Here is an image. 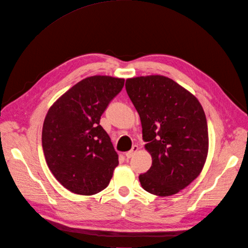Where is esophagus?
<instances>
[{
	"instance_id": "1",
	"label": "esophagus",
	"mask_w": 248,
	"mask_h": 248,
	"mask_svg": "<svg viewBox=\"0 0 248 248\" xmlns=\"http://www.w3.org/2000/svg\"><path fill=\"white\" fill-rule=\"evenodd\" d=\"M138 150H139V147H138V146H136V145L132 146V148H131L130 151H128V152H126V153H125V157H126L127 159L131 158V157H132L134 154H136V152L138 151Z\"/></svg>"
}]
</instances>
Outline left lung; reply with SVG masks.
Returning a JSON list of instances; mask_svg holds the SVG:
<instances>
[{
    "mask_svg": "<svg viewBox=\"0 0 248 248\" xmlns=\"http://www.w3.org/2000/svg\"><path fill=\"white\" fill-rule=\"evenodd\" d=\"M125 88L152 156L151 168L139 176L140 185L155 196L175 194L188 186L205 164L208 126L204 109L191 93L162 76L128 78Z\"/></svg>",
    "mask_w": 248,
    "mask_h": 248,
    "instance_id": "1",
    "label": "left lung"
}]
</instances>
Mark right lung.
<instances>
[{"label": "right lung", "instance_id": "obj_1", "mask_svg": "<svg viewBox=\"0 0 248 248\" xmlns=\"http://www.w3.org/2000/svg\"><path fill=\"white\" fill-rule=\"evenodd\" d=\"M124 81L106 76L87 78L47 111L42 128L44 156L52 175L73 193L92 196L107 188L119 164L100 118Z\"/></svg>", "mask_w": 248, "mask_h": 248}]
</instances>
